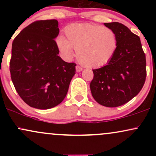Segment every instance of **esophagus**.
Wrapping results in <instances>:
<instances>
[{"label":"esophagus","instance_id":"obj_1","mask_svg":"<svg viewBox=\"0 0 156 156\" xmlns=\"http://www.w3.org/2000/svg\"><path fill=\"white\" fill-rule=\"evenodd\" d=\"M76 72H80V71L83 70V68L80 67V66H78V65L76 66Z\"/></svg>","mask_w":156,"mask_h":156}]
</instances>
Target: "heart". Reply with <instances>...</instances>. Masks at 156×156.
Returning <instances> with one entry per match:
<instances>
[{
	"mask_svg": "<svg viewBox=\"0 0 156 156\" xmlns=\"http://www.w3.org/2000/svg\"><path fill=\"white\" fill-rule=\"evenodd\" d=\"M65 37L56 39L58 50L64 58L71 60L75 56L83 66L100 67L110 62L117 48V37L111 28L90 23H74L64 29Z\"/></svg>",
	"mask_w": 156,
	"mask_h": 156,
	"instance_id": "obj_1",
	"label": "heart"
}]
</instances>
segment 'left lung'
Here are the masks:
<instances>
[{"mask_svg": "<svg viewBox=\"0 0 156 156\" xmlns=\"http://www.w3.org/2000/svg\"><path fill=\"white\" fill-rule=\"evenodd\" d=\"M115 32L117 48L107 65L93 69L92 97L99 104L117 107L139 94L145 82L146 57L140 38L122 23H104Z\"/></svg>", "mask_w": 156, "mask_h": 156, "instance_id": "left-lung-1", "label": "left lung"}]
</instances>
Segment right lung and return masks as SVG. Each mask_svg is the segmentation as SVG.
I'll return each instance as SVG.
<instances>
[{
  "instance_id": "add662e5",
  "label": "right lung",
  "mask_w": 156,
  "mask_h": 156,
  "mask_svg": "<svg viewBox=\"0 0 156 156\" xmlns=\"http://www.w3.org/2000/svg\"><path fill=\"white\" fill-rule=\"evenodd\" d=\"M58 33L56 20H37L23 28L12 42L11 78L20 97L33 108L60 104L76 74V64L58 56L54 39Z\"/></svg>"
}]
</instances>
